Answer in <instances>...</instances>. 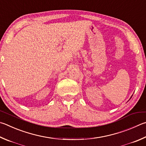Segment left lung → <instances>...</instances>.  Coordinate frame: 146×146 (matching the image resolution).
I'll use <instances>...</instances> for the list:
<instances>
[{"instance_id": "1", "label": "left lung", "mask_w": 146, "mask_h": 146, "mask_svg": "<svg viewBox=\"0 0 146 146\" xmlns=\"http://www.w3.org/2000/svg\"><path fill=\"white\" fill-rule=\"evenodd\" d=\"M131 97H132V96H131Z\"/></svg>"}]
</instances>
